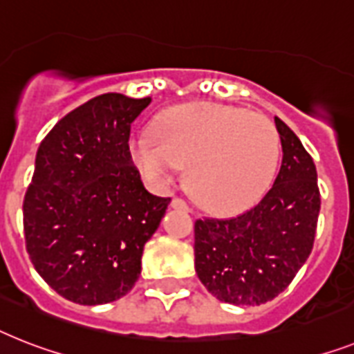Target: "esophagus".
Masks as SVG:
<instances>
[{
	"mask_svg": "<svg viewBox=\"0 0 354 354\" xmlns=\"http://www.w3.org/2000/svg\"><path fill=\"white\" fill-rule=\"evenodd\" d=\"M171 208H179V209H186V212H189L188 204L184 203L183 198H179V197L171 198Z\"/></svg>",
	"mask_w": 354,
	"mask_h": 354,
	"instance_id": "1",
	"label": "esophagus"
}]
</instances>
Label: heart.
Listing matches in <instances>:
<instances>
[{
	"instance_id": "heart-1",
	"label": "heart",
	"mask_w": 354,
	"mask_h": 354,
	"mask_svg": "<svg viewBox=\"0 0 354 354\" xmlns=\"http://www.w3.org/2000/svg\"><path fill=\"white\" fill-rule=\"evenodd\" d=\"M133 165L157 188L186 166V188L203 208H250L270 188L279 160V133L270 119L235 106L188 103L160 113L153 131L128 142Z\"/></svg>"
}]
</instances>
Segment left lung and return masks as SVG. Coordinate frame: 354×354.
<instances>
[{"instance_id": "1", "label": "left lung", "mask_w": 354, "mask_h": 354, "mask_svg": "<svg viewBox=\"0 0 354 354\" xmlns=\"http://www.w3.org/2000/svg\"><path fill=\"white\" fill-rule=\"evenodd\" d=\"M282 165L255 208L195 223V271L221 302L261 306L282 293L313 250L320 213L317 168L295 131L275 118Z\"/></svg>"}]
</instances>
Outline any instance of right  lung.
Listing matches in <instances>:
<instances>
[{"mask_svg": "<svg viewBox=\"0 0 354 354\" xmlns=\"http://www.w3.org/2000/svg\"><path fill=\"white\" fill-rule=\"evenodd\" d=\"M150 103L97 95L55 122L37 148L23 203L26 251L70 302L99 306L124 297L170 204L145 188L128 150L131 122Z\"/></svg>", "mask_w": 354, "mask_h": 354, "instance_id": "add662e5", "label": "right lung"}]
</instances>
